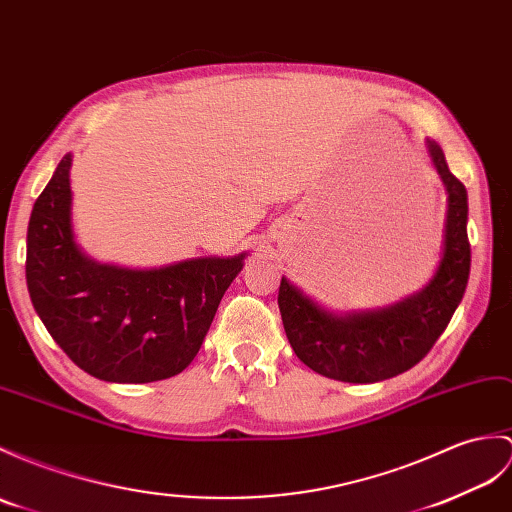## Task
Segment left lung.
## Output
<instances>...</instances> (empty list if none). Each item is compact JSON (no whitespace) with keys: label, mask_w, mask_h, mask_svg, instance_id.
Here are the masks:
<instances>
[{"label":"left lung","mask_w":512,"mask_h":512,"mask_svg":"<svg viewBox=\"0 0 512 512\" xmlns=\"http://www.w3.org/2000/svg\"><path fill=\"white\" fill-rule=\"evenodd\" d=\"M434 168L447 192L443 257L430 283L384 310L336 316L294 288L279 285L285 336L312 371L351 384H373L406 373L441 338L467 290L471 246L467 237V189L449 172L441 146L427 139Z\"/></svg>","instance_id":"left-lung-1"}]
</instances>
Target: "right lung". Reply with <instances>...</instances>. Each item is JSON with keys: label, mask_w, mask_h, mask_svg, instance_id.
Segmentation results:
<instances>
[{"label": "right lung", "mask_w": 512, "mask_h": 512, "mask_svg": "<svg viewBox=\"0 0 512 512\" xmlns=\"http://www.w3.org/2000/svg\"><path fill=\"white\" fill-rule=\"evenodd\" d=\"M71 154L32 207L26 281L34 310L71 362L117 384L174 377L196 358L244 257H198L152 270L98 264L71 229Z\"/></svg>", "instance_id": "obj_1"}]
</instances>
